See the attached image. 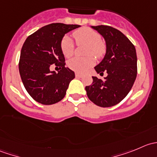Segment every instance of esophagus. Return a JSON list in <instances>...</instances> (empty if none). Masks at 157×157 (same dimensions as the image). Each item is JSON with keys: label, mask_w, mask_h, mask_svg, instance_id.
<instances>
[{"label": "esophagus", "mask_w": 157, "mask_h": 157, "mask_svg": "<svg viewBox=\"0 0 157 157\" xmlns=\"http://www.w3.org/2000/svg\"><path fill=\"white\" fill-rule=\"evenodd\" d=\"M75 76H76V77H79V78H80V77H82V74H80V73L76 72V73H75Z\"/></svg>", "instance_id": "esophagus-1"}]
</instances>
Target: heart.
<instances>
[{
	"label": "heart",
	"instance_id": "b5f03b06",
	"mask_svg": "<svg viewBox=\"0 0 157 157\" xmlns=\"http://www.w3.org/2000/svg\"><path fill=\"white\" fill-rule=\"evenodd\" d=\"M77 45H86L85 55H93L96 58H101L105 53L106 47L101 41L102 38L99 33L87 27H83L76 30L73 33ZM61 49L66 58H71L74 52V43L69 36H65L61 42ZM94 64L93 57L86 58H74L67 62L70 69L76 72L83 73L91 67Z\"/></svg>",
	"mask_w": 157,
	"mask_h": 157
}]
</instances>
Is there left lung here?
I'll return each mask as SVG.
<instances>
[{
    "label": "left lung",
    "instance_id": "obj_1",
    "mask_svg": "<svg viewBox=\"0 0 157 157\" xmlns=\"http://www.w3.org/2000/svg\"><path fill=\"white\" fill-rule=\"evenodd\" d=\"M102 35L106 43V53L94 67L103 75L104 80L93 77V83L86 86L90 100L100 107H111L119 103L128 94L137 77V54L134 45L119 30L109 26H92Z\"/></svg>",
    "mask_w": 157,
    "mask_h": 157
}]
</instances>
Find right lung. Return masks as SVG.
Here are the masks:
<instances>
[{
	"label": "right lung",
	"mask_w": 157,
	"mask_h": 157,
	"mask_svg": "<svg viewBox=\"0 0 157 157\" xmlns=\"http://www.w3.org/2000/svg\"><path fill=\"white\" fill-rule=\"evenodd\" d=\"M80 26L52 23L30 35L23 43L19 71L25 89L36 102L52 105L65 96L75 74L64 67L65 58L61 52V42L66 33ZM53 63L61 69L58 73L50 71Z\"/></svg>",
	"instance_id": "add662e5"
}]
</instances>
